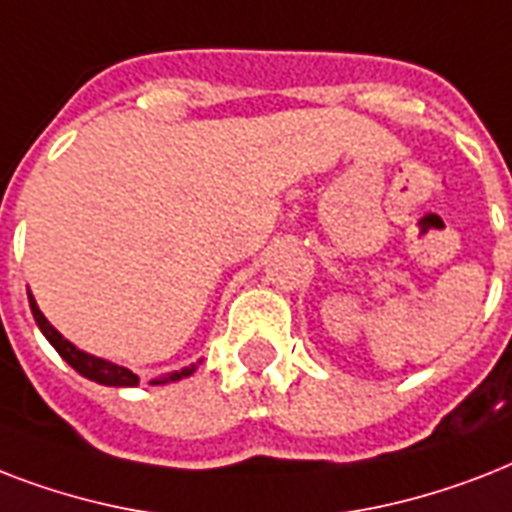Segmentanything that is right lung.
<instances>
[{
    "label": "right lung",
    "mask_w": 512,
    "mask_h": 512,
    "mask_svg": "<svg viewBox=\"0 0 512 512\" xmlns=\"http://www.w3.org/2000/svg\"><path fill=\"white\" fill-rule=\"evenodd\" d=\"M28 305H31V313H34L36 324L42 329V335L50 340V345L58 350L60 356L66 364H71L76 372L87 377L92 382H100V385H114V388H135L140 382V377L135 372H130L127 366H119V364H111L106 358H98V356H90V353H84L74 345V342H68L66 337L60 335L58 329L52 327L50 321L44 319V313L39 311V305H36L34 295L28 292ZM193 369L196 366H185L180 372H172L167 377H159V380H151V385H164V382H175V380H183V377H191Z\"/></svg>",
    "instance_id": "obj_1"
}]
</instances>
